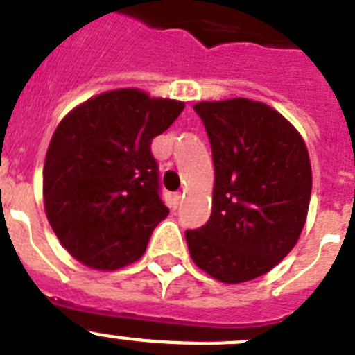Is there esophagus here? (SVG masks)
Listing matches in <instances>:
<instances>
[{
	"label": "esophagus",
	"mask_w": 355,
	"mask_h": 355,
	"mask_svg": "<svg viewBox=\"0 0 355 355\" xmlns=\"http://www.w3.org/2000/svg\"><path fill=\"white\" fill-rule=\"evenodd\" d=\"M181 202H183V195H181V193H174V195H172V199H171V207H172V209H178V207L181 206Z\"/></svg>",
	"instance_id": "1"
}]
</instances>
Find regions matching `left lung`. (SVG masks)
Listing matches in <instances>:
<instances>
[{
	"mask_svg": "<svg viewBox=\"0 0 355 355\" xmlns=\"http://www.w3.org/2000/svg\"><path fill=\"white\" fill-rule=\"evenodd\" d=\"M213 153V209L187 230L202 271L241 284L271 271L297 243L311 195L308 149L297 130L266 103L248 98L200 102Z\"/></svg>",
	"mask_w": 355,
	"mask_h": 355,
	"instance_id": "1",
	"label": "left lung"
}]
</instances>
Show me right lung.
I'll list each match as a JSON object with an SVG mask.
<instances>
[{"label":"right lung","instance_id":"right-lung-1","mask_svg":"<svg viewBox=\"0 0 355 355\" xmlns=\"http://www.w3.org/2000/svg\"><path fill=\"white\" fill-rule=\"evenodd\" d=\"M183 102L141 89L107 91L58 125L44 165L47 220L73 259L114 271L141 259L168 214L151 142Z\"/></svg>","mask_w":355,"mask_h":355}]
</instances>
